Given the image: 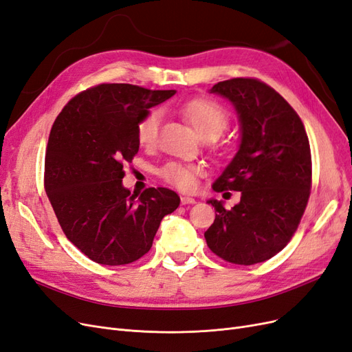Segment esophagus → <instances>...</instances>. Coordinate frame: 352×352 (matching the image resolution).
<instances>
[{
  "mask_svg": "<svg viewBox=\"0 0 352 352\" xmlns=\"http://www.w3.org/2000/svg\"><path fill=\"white\" fill-rule=\"evenodd\" d=\"M180 202H182V205H190V204H195L197 201L190 197H182Z\"/></svg>",
  "mask_w": 352,
  "mask_h": 352,
  "instance_id": "34e87169",
  "label": "esophagus"
}]
</instances>
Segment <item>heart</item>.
I'll return each mask as SVG.
<instances>
[{
	"mask_svg": "<svg viewBox=\"0 0 352 352\" xmlns=\"http://www.w3.org/2000/svg\"><path fill=\"white\" fill-rule=\"evenodd\" d=\"M182 113L202 138H218L228 125V116L224 109L211 100L197 99L188 102L182 106ZM162 119L163 113L160 109H153L140 120L137 126V138L144 147H151L157 141ZM198 175V167L179 162L168 163L160 170V176L166 182L182 190H190L195 188Z\"/></svg>",
	"mask_w": 352,
	"mask_h": 352,
	"instance_id": "heart-1",
	"label": "heart"
}]
</instances>
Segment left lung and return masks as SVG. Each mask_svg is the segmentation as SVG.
Wrapping results in <instances>:
<instances>
[{
	"instance_id": "1",
	"label": "left lung",
	"mask_w": 352,
	"mask_h": 352,
	"mask_svg": "<svg viewBox=\"0 0 352 352\" xmlns=\"http://www.w3.org/2000/svg\"><path fill=\"white\" fill-rule=\"evenodd\" d=\"M210 93L232 103L240 128L237 151L212 189L239 190L240 202L226 210L223 201H207L217 214L205 240L227 262L268 261L292 239L309 201L311 157L305 125L283 96L259 80L220 81Z\"/></svg>"
}]
</instances>
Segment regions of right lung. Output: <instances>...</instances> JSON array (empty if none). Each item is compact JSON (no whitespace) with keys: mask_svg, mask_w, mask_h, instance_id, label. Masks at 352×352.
I'll return each instance as SVG.
<instances>
[{"mask_svg":"<svg viewBox=\"0 0 352 352\" xmlns=\"http://www.w3.org/2000/svg\"><path fill=\"white\" fill-rule=\"evenodd\" d=\"M176 90L100 84L55 119L45 157V190L72 245L93 262L126 265L147 253L163 217L180 204L167 188L131 195L124 166L140 150L137 126Z\"/></svg>","mask_w":352,"mask_h":352,"instance_id":"1","label":"right lung"}]
</instances>
